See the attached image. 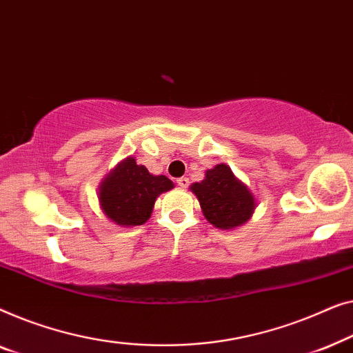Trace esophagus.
I'll use <instances>...</instances> for the list:
<instances>
[{
  "label": "esophagus",
  "instance_id": "34e87169",
  "mask_svg": "<svg viewBox=\"0 0 353 353\" xmlns=\"http://www.w3.org/2000/svg\"><path fill=\"white\" fill-rule=\"evenodd\" d=\"M176 183H177V185L181 187V188H187L188 183H190V182H188L187 177H179L177 181H176Z\"/></svg>",
  "mask_w": 353,
  "mask_h": 353
}]
</instances>
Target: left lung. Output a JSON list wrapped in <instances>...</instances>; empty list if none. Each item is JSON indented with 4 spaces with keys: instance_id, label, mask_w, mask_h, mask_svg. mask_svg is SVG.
Instances as JSON below:
<instances>
[{
    "instance_id": "obj_1",
    "label": "left lung",
    "mask_w": 353,
    "mask_h": 353,
    "mask_svg": "<svg viewBox=\"0 0 353 353\" xmlns=\"http://www.w3.org/2000/svg\"><path fill=\"white\" fill-rule=\"evenodd\" d=\"M200 201L203 214L212 225L222 230L245 224L254 211L252 193L233 176L227 165H217L206 172L205 181L190 187Z\"/></svg>"
}]
</instances>
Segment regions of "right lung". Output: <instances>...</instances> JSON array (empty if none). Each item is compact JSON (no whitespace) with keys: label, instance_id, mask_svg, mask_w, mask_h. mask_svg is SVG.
I'll return each mask as SVG.
<instances>
[{"label":"right lung","instance_id":"obj_1","mask_svg":"<svg viewBox=\"0 0 353 353\" xmlns=\"http://www.w3.org/2000/svg\"><path fill=\"white\" fill-rule=\"evenodd\" d=\"M174 187L166 176H153L134 158H126L102 182L99 200L108 219L118 225H142L157 196Z\"/></svg>","mask_w":353,"mask_h":353}]
</instances>
